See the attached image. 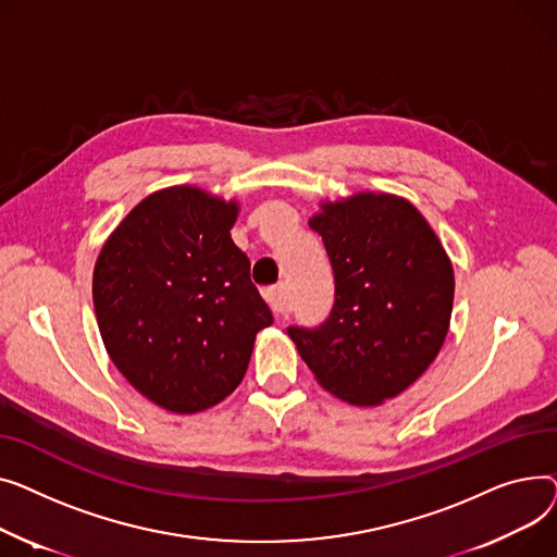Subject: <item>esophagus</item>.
Returning a JSON list of instances; mask_svg holds the SVG:
<instances>
[{"label": "esophagus", "instance_id": "34e87169", "mask_svg": "<svg viewBox=\"0 0 557 557\" xmlns=\"http://www.w3.org/2000/svg\"><path fill=\"white\" fill-rule=\"evenodd\" d=\"M265 294V301L272 306L274 312H285L287 310V299H285V289L281 285L270 287L263 292Z\"/></svg>", "mask_w": 557, "mask_h": 557}]
</instances>
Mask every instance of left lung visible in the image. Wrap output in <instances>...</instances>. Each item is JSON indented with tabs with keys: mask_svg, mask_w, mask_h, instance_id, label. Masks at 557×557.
Listing matches in <instances>:
<instances>
[{
	"mask_svg": "<svg viewBox=\"0 0 557 557\" xmlns=\"http://www.w3.org/2000/svg\"><path fill=\"white\" fill-rule=\"evenodd\" d=\"M308 224L329 251L335 306L319 329L287 335L325 391L377 407L436 359L454 304L451 260L424 215L394 193L321 200Z\"/></svg>",
	"mask_w": 557,
	"mask_h": 557,
	"instance_id": "obj_1",
	"label": "left lung"
}]
</instances>
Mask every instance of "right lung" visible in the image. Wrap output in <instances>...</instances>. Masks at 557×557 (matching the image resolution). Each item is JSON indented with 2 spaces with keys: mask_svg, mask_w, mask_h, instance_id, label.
I'll return each instance as SVG.
<instances>
[{
  "mask_svg": "<svg viewBox=\"0 0 557 557\" xmlns=\"http://www.w3.org/2000/svg\"><path fill=\"white\" fill-rule=\"evenodd\" d=\"M238 200L180 184L150 193L94 265L106 350L141 396L198 413L243 382L256 335L274 323L232 240Z\"/></svg>",
  "mask_w": 557,
  "mask_h": 557,
  "instance_id": "right-lung-1",
  "label": "right lung"
}]
</instances>
